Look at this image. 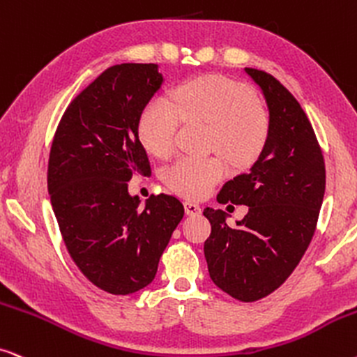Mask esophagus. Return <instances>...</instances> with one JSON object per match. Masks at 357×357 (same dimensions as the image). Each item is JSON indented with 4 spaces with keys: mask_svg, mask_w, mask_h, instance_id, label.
Returning a JSON list of instances; mask_svg holds the SVG:
<instances>
[{
    "mask_svg": "<svg viewBox=\"0 0 357 357\" xmlns=\"http://www.w3.org/2000/svg\"><path fill=\"white\" fill-rule=\"evenodd\" d=\"M183 206H185V213H187L188 216H197V215H200V211H202V208L198 206L197 203H192V202H185Z\"/></svg>",
    "mask_w": 357,
    "mask_h": 357,
    "instance_id": "34e87169",
    "label": "esophagus"
}]
</instances>
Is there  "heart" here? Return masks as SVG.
I'll use <instances>...</instances> for the list:
<instances>
[{
	"instance_id": "heart-1",
	"label": "heart",
	"mask_w": 357,
	"mask_h": 357,
	"mask_svg": "<svg viewBox=\"0 0 357 357\" xmlns=\"http://www.w3.org/2000/svg\"><path fill=\"white\" fill-rule=\"evenodd\" d=\"M172 96L175 106L155 96L139 118V137L154 155L172 154L182 119L210 124V149L238 167L252 162L262 151L269 119L248 85L223 75H203L182 83ZM225 175L220 157H180L165 169L164 180L177 195L202 198Z\"/></svg>"
}]
</instances>
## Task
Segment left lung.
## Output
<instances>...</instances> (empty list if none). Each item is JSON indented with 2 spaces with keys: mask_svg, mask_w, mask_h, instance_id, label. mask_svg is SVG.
<instances>
[{
  "mask_svg": "<svg viewBox=\"0 0 357 357\" xmlns=\"http://www.w3.org/2000/svg\"><path fill=\"white\" fill-rule=\"evenodd\" d=\"M244 72L269 108V134L248 174L223 185L216 200L249 206L231 228L226 213L206 208L205 257L216 287L256 302L279 289L310 246L325 195V159L302 106L282 83L257 68Z\"/></svg>",
  "mask_w": 357,
  "mask_h": 357,
  "instance_id": "1",
  "label": "left lung"
}]
</instances>
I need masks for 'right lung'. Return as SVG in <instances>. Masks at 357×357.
<instances>
[{
	"label": "right lung",
	"instance_id": "1",
	"mask_svg": "<svg viewBox=\"0 0 357 357\" xmlns=\"http://www.w3.org/2000/svg\"><path fill=\"white\" fill-rule=\"evenodd\" d=\"M164 78L155 63H119L72 100L49 155L47 188L72 261L98 289L129 295L154 280L183 218L172 195L131 197L132 175H151L139 118Z\"/></svg>",
	"mask_w": 357,
	"mask_h": 357
}]
</instances>
